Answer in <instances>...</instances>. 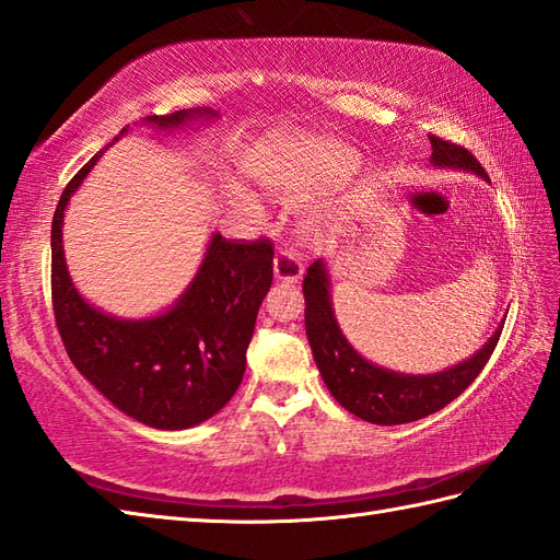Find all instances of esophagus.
<instances>
[{
	"instance_id": "1",
	"label": "esophagus",
	"mask_w": 560,
	"mask_h": 560,
	"mask_svg": "<svg viewBox=\"0 0 560 560\" xmlns=\"http://www.w3.org/2000/svg\"><path fill=\"white\" fill-rule=\"evenodd\" d=\"M273 277H277V281L295 283L303 277V261L291 249H277V257H273Z\"/></svg>"
}]
</instances>
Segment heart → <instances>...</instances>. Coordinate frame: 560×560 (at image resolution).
I'll use <instances>...</instances> for the list:
<instances>
[{"label":"heart","instance_id":"obj_1","mask_svg":"<svg viewBox=\"0 0 560 560\" xmlns=\"http://www.w3.org/2000/svg\"><path fill=\"white\" fill-rule=\"evenodd\" d=\"M273 185H279V189H283L281 183H273ZM233 201H237V205L249 209V211H257V201H255L253 197H249V195L241 192V189H233Z\"/></svg>","mask_w":560,"mask_h":560}]
</instances>
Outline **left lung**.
<instances>
[{"instance_id":"1","label":"left lung","mask_w":560,"mask_h":560,"mask_svg":"<svg viewBox=\"0 0 560 560\" xmlns=\"http://www.w3.org/2000/svg\"><path fill=\"white\" fill-rule=\"evenodd\" d=\"M431 147L433 165L471 171L481 175L483 180H489V175L481 168V163L471 156V151L433 135ZM303 295L307 341H311L315 363L327 389L343 409L377 425L419 421L423 416H431L447 407L483 371V365L489 363L503 329L498 327L495 335L486 341V347L459 365H452L447 371L433 375H404L368 363L363 355L353 351L347 337L341 335L335 307H331L329 273L323 259H317L307 267L303 279Z\"/></svg>"}]
</instances>
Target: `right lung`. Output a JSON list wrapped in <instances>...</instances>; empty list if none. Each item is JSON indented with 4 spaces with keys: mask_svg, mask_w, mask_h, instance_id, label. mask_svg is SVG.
Returning a JSON list of instances; mask_svg holds the SVG:
<instances>
[{
    "mask_svg": "<svg viewBox=\"0 0 560 560\" xmlns=\"http://www.w3.org/2000/svg\"><path fill=\"white\" fill-rule=\"evenodd\" d=\"M199 117L217 113L177 110L144 122L171 129ZM101 153L71 177L52 217L55 323L71 363L105 399L139 423L183 431L221 411L241 385L257 311L271 287L273 245L267 237L245 243L213 233L197 277L171 311L149 319L96 311L69 279L62 221L69 197Z\"/></svg>",
    "mask_w": 560,
    "mask_h": 560,
    "instance_id": "obj_1",
    "label": "right lung"
}]
</instances>
